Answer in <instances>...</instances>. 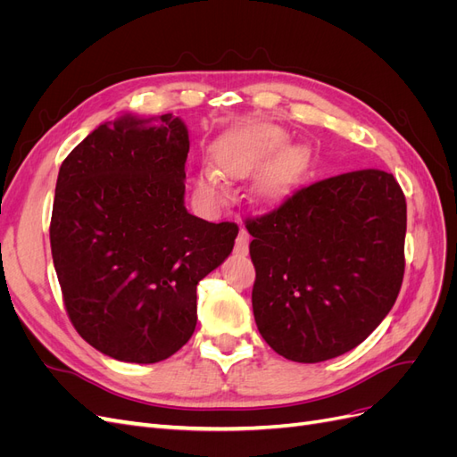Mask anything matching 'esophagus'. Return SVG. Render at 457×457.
I'll list each match as a JSON object with an SVG mask.
<instances>
[{"mask_svg":"<svg viewBox=\"0 0 457 457\" xmlns=\"http://www.w3.org/2000/svg\"><path fill=\"white\" fill-rule=\"evenodd\" d=\"M247 250H250V234H247L245 228H240V234L237 238V252L245 255Z\"/></svg>","mask_w":457,"mask_h":457,"instance_id":"obj_1","label":"esophagus"}]
</instances>
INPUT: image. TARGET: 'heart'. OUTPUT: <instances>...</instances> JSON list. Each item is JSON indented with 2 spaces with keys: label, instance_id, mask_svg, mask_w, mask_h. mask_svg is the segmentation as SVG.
Here are the masks:
<instances>
[{
  "label": "heart",
  "instance_id": "b5f03b06",
  "mask_svg": "<svg viewBox=\"0 0 457 457\" xmlns=\"http://www.w3.org/2000/svg\"><path fill=\"white\" fill-rule=\"evenodd\" d=\"M287 133L272 123H262L244 131H237L225 137L215 148L217 171L230 179L250 175L259 165L270 160L287 145ZM297 171V160L292 152H284L272 162L267 173L261 179V192L265 196H276L292 183ZM213 170H204L198 175V188L205 196L219 198L223 195V181Z\"/></svg>",
  "mask_w": 457,
  "mask_h": 457
}]
</instances>
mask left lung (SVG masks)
<instances>
[{"label": "left lung", "mask_w": 457, "mask_h": 457, "mask_svg": "<svg viewBox=\"0 0 457 457\" xmlns=\"http://www.w3.org/2000/svg\"><path fill=\"white\" fill-rule=\"evenodd\" d=\"M245 228L253 237L255 324L287 361L349 353L393 309L406 238V198L393 173L316 181Z\"/></svg>", "instance_id": "left-lung-1"}]
</instances>
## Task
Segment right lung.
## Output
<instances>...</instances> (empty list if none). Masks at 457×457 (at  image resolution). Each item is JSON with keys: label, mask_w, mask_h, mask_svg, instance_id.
Instances as JSON below:
<instances>
[{"label": "right lung", "mask_w": 457, "mask_h": 457, "mask_svg": "<svg viewBox=\"0 0 457 457\" xmlns=\"http://www.w3.org/2000/svg\"><path fill=\"white\" fill-rule=\"evenodd\" d=\"M181 118L120 116L91 131L59 170L53 265L68 316L121 362L170 358L196 328V286L223 262L238 227L185 207Z\"/></svg>", "instance_id": "add662e5"}]
</instances>
